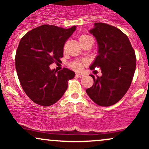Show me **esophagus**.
I'll use <instances>...</instances> for the list:
<instances>
[{
  "label": "esophagus",
  "mask_w": 149,
  "mask_h": 149,
  "mask_svg": "<svg viewBox=\"0 0 149 149\" xmlns=\"http://www.w3.org/2000/svg\"><path fill=\"white\" fill-rule=\"evenodd\" d=\"M76 76L79 77V78H83V77H84L85 75L83 74V73H76Z\"/></svg>",
  "instance_id": "esophagus-1"
}]
</instances>
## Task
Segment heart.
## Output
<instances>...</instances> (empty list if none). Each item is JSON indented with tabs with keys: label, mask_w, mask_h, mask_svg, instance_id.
<instances>
[{
	"label": "heart",
	"mask_w": 149,
	"mask_h": 149,
	"mask_svg": "<svg viewBox=\"0 0 149 149\" xmlns=\"http://www.w3.org/2000/svg\"><path fill=\"white\" fill-rule=\"evenodd\" d=\"M92 38V37L90 36H88V35H85V34H83V35H81L79 37V40H80V42L84 41V40H87V39H88V38ZM85 63V61H75V62H73V64H71V66H72L73 69H76V70H80L81 69V68L83 67V65Z\"/></svg>",
	"instance_id": "1"
}]
</instances>
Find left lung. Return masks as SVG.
Wrapping results in <instances>:
<instances>
[{
    "instance_id": "1",
    "label": "left lung",
    "mask_w": 149,
    "mask_h": 149,
    "mask_svg": "<svg viewBox=\"0 0 149 149\" xmlns=\"http://www.w3.org/2000/svg\"><path fill=\"white\" fill-rule=\"evenodd\" d=\"M95 37L98 54L90 69L100 66L102 76L95 78L86 92L90 99L102 107H109L123 98L130 86L136 69V56L129 38L113 26L95 23L89 31Z\"/></svg>"
}]
</instances>
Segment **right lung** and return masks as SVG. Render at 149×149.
Returning a JSON list of instances; mask_svg holds the SVG:
<instances>
[{
  "instance_id": "add662e5",
  "label": "right lung",
  "mask_w": 149,
  "mask_h": 149,
  "mask_svg": "<svg viewBox=\"0 0 149 149\" xmlns=\"http://www.w3.org/2000/svg\"><path fill=\"white\" fill-rule=\"evenodd\" d=\"M76 29L42 25L29 31L20 40L15 56V67L26 95L36 104L48 107L64 95L73 71L64 68L57 71L49 65L60 61L65 42Z\"/></svg>"
}]
</instances>
